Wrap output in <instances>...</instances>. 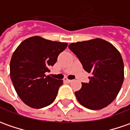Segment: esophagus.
<instances>
[{"label":"esophagus","mask_w":130,"mask_h":130,"mask_svg":"<svg viewBox=\"0 0 130 130\" xmlns=\"http://www.w3.org/2000/svg\"><path fill=\"white\" fill-rule=\"evenodd\" d=\"M65 80L66 81V82H68V83H71L72 81H73V80H69V79H68V78H65Z\"/></svg>","instance_id":"esophagus-1"}]
</instances>
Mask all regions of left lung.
<instances>
[{
    "mask_svg": "<svg viewBox=\"0 0 130 130\" xmlns=\"http://www.w3.org/2000/svg\"><path fill=\"white\" fill-rule=\"evenodd\" d=\"M69 49L76 55L91 77L75 92L84 107L99 110L110 104L118 95L124 81V62L118 50L100 38L71 43Z\"/></svg>",
    "mask_w": 130,
    "mask_h": 130,
    "instance_id": "1",
    "label": "left lung"
}]
</instances>
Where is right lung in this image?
<instances>
[{
    "label": "right lung",
    "instance_id": "right-lung-1",
    "mask_svg": "<svg viewBox=\"0 0 130 130\" xmlns=\"http://www.w3.org/2000/svg\"><path fill=\"white\" fill-rule=\"evenodd\" d=\"M68 44L34 36L23 41L13 52L10 62L11 79L25 104L41 109L55 101L63 81L45 73L50 71Z\"/></svg>",
    "mask_w": 130,
    "mask_h": 130
}]
</instances>
